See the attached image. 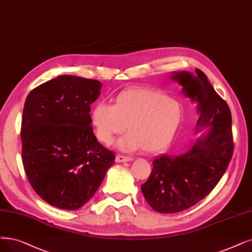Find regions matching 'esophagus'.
Returning a JSON list of instances; mask_svg holds the SVG:
<instances>
[{
	"label": "esophagus",
	"mask_w": 252,
	"mask_h": 252,
	"mask_svg": "<svg viewBox=\"0 0 252 252\" xmlns=\"http://www.w3.org/2000/svg\"><path fill=\"white\" fill-rule=\"evenodd\" d=\"M115 161H116L117 163L131 162V161H133V158H132V157H126V156H121V155H118V156H116V158H115Z\"/></svg>",
	"instance_id": "esophagus-1"
}]
</instances>
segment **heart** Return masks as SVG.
Returning <instances> with one entry per match:
<instances>
[{
  "label": "heart",
  "mask_w": 252,
  "mask_h": 252,
  "mask_svg": "<svg viewBox=\"0 0 252 252\" xmlns=\"http://www.w3.org/2000/svg\"><path fill=\"white\" fill-rule=\"evenodd\" d=\"M98 140L110 144L126 131L117 143L121 151L143 150L157 154L168 146L183 123L184 107L162 90L133 87L120 91L113 106L97 102L90 113Z\"/></svg>",
  "instance_id": "1"
}]
</instances>
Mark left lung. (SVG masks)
<instances>
[{
  "label": "left lung",
  "instance_id": "left-lung-1",
  "mask_svg": "<svg viewBox=\"0 0 252 252\" xmlns=\"http://www.w3.org/2000/svg\"><path fill=\"white\" fill-rule=\"evenodd\" d=\"M195 71H174L171 79L183 87L186 96L197 102L199 118L195 133L209 129L186 153L156 157L141 191L147 203L159 213L182 212L206 197L226 171L234 153L229 108L206 74Z\"/></svg>",
  "mask_w": 252,
  "mask_h": 252
}]
</instances>
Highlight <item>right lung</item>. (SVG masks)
Here are the masks:
<instances>
[{"mask_svg": "<svg viewBox=\"0 0 252 252\" xmlns=\"http://www.w3.org/2000/svg\"><path fill=\"white\" fill-rule=\"evenodd\" d=\"M101 83L59 76L28 94L22 118L23 164L34 191L53 207L73 211L99 188L115 155L93 134L90 105Z\"/></svg>", "mask_w": 252, "mask_h": 252, "instance_id": "1", "label": "right lung"}]
</instances>
